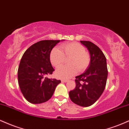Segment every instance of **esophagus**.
Wrapping results in <instances>:
<instances>
[{
  "mask_svg": "<svg viewBox=\"0 0 129 129\" xmlns=\"http://www.w3.org/2000/svg\"><path fill=\"white\" fill-rule=\"evenodd\" d=\"M61 81L62 82H67L68 81V80L67 79H62Z\"/></svg>",
  "mask_w": 129,
  "mask_h": 129,
  "instance_id": "34e87169",
  "label": "esophagus"
}]
</instances>
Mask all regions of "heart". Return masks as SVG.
I'll return each mask as SVG.
<instances>
[{"mask_svg": "<svg viewBox=\"0 0 129 129\" xmlns=\"http://www.w3.org/2000/svg\"><path fill=\"white\" fill-rule=\"evenodd\" d=\"M61 51L57 48H53L50 52V60L51 65L57 68L68 59V66H63L56 70V76L60 78H68L73 76L77 71L82 72L87 69L90 64L89 54L85 51L82 45L78 42L63 44L60 45Z\"/></svg>", "mask_w": 129, "mask_h": 129, "instance_id": "b5f03b06", "label": "heart"}]
</instances>
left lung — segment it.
<instances>
[{
  "mask_svg": "<svg viewBox=\"0 0 129 129\" xmlns=\"http://www.w3.org/2000/svg\"><path fill=\"white\" fill-rule=\"evenodd\" d=\"M89 51L90 62L85 72L76 76V87L69 92L72 101L82 107L91 106L105 89L108 70L106 56L100 48L90 41H80Z\"/></svg>",
  "mask_w": 129,
  "mask_h": 129,
  "instance_id": "8db88e82",
  "label": "left lung"
}]
</instances>
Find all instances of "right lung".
Instances as JSON below:
<instances>
[{
  "label": "right lung",
  "mask_w": 129,
  "mask_h": 129,
  "mask_svg": "<svg viewBox=\"0 0 129 129\" xmlns=\"http://www.w3.org/2000/svg\"><path fill=\"white\" fill-rule=\"evenodd\" d=\"M60 40H45L29 47L22 56L17 77L23 96L32 104L45 103L51 98L60 80L46 78L54 71L50 60V52Z\"/></svg>",
  "instance_id": "obj_1"
}]
</instances>
